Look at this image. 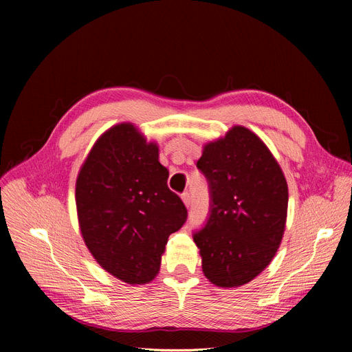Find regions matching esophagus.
Here are the masks:
<instances>
[{
  "label": "esophagus",
  "mask_w": 352,
  "mask_h": 352,
  "mask_svg": "<svg viewBox=\"0 0 352 352\" xmlns=\"http://www.w3.org/2000/svg\"><path fill=\"white\" fill-rule=\"evenodd\" d=\"M182 201H184V204H185L186 207H189V206H190V195H189L188 192H184V194H182Z\"/></svg>",
  "instance_id": "34e87169"
}]
</instances>
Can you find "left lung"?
I'll return each instance as SVG.
<instances>
[{
  "label": "left lung",
  "instance_id": "left-lung-1",
  "mask_svg": "<svg viewBox=\"0 0 352 352\" xmlns=\"http://www.w3.org/2000/svg\"><path fill=\"white\" fill-rule=\"evenodd\" d=\"M197 167L211 195L207 225L194 235L202 272L216 286H242L280 247L289 197L285 175L267 145L239 124L206 144Z\"/></svg>",
  "mask_w": 352,
  "mask_h": 352
}]
</instances>
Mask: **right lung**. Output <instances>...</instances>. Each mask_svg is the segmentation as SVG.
Listing matches in <instances>:
<instances>
[{
    "label": "right lung",
    "instance_id": "obj_1",
    "mask_svg": "<svg viewBox=\"0 0 352 352\" xmlns=\"http://www.w3.org/2000/svg\"><path fill=\"white\" fill-rule=\"evenodd\" d=\"M167 177L158 145L127 122L105 131L79 170L74 197L83 242L105 272L127 285L155 278L168 236L186 221Z\"/></svg>",
    "mask_w": 352,
    "mask_h": 352
}]
</instances>
